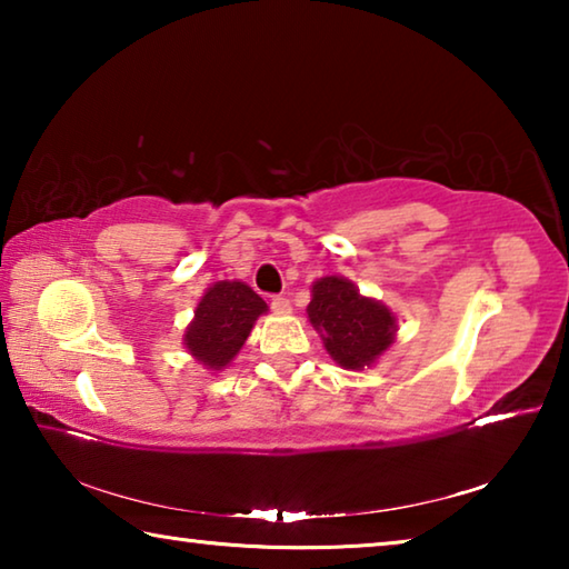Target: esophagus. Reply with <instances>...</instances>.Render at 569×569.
<instances>
[{"label":"esophagus","instance_id":"34e87169","mask_svg":"<svg viewBox=\"0 0 569 569\" xmlns=\"http://www.w3.org/2000/svg\"><path fill=\"white\" fill-rule=\"evenodd\" d=\"M271 308H273V313H278V316L291 313V301H288L286 296H273L271 298Z\"/></svg>","mask_w":569,"mask_h":569}]
</instances>
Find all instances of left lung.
<instances>
[{"mask_svg":"<svg viewBox=\"0 0 569 569\" xmlns=\"http://www.w3.org/2000/svg\"><path fill=\"white\" fill-rule=\"evenodd\" d=\"M306 311L326 351L343 369L371 366L397 336V316L381 301L361 296L343 276L319 278Z\"/></svg>","mask_w":569,"mask_h":569,"instance_id":"1","label":"left lung"}]
</instances>
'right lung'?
Instances as JSON below:
<instances>
[{
	"label": "right lung",
	"instance_id": "obj_1",
	"mask_svg": "<svg viewBox=\"0 0 569 569\" xmlns=\"http://www.w3.org/2000/svg\"><path fill=\"white\" fill-rule=\"evenodd\" d=\"M268 306L253 288L240 281H218L196 308V319L182 333V343L196 361L220 371L243 349L250 329Z\"/></svg>",
	"mask_w": 569,
	"mask_h": 569
}]
</instances>
